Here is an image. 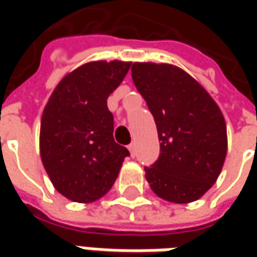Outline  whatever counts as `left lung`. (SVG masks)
Segmentation results:
<instances>
[{
  "instance_id": "left-lung-1",
  "label": "left lung",
  "mask_w": 257,
  "mask_h": 257,
  "mask_svg": "<svg viewBox=\"0 0 257 257\" xmlns=\"http://www.w3.org/2000/svg\"><path fill=\"white\" fill-rule=\"evenodd\" d=\"M132 63L80 65L58 83L45 104L40 128L41 162L54 189L71 202L93 203L110 192L124 159L107 98ZM134 67V65H133Z\"/></svg>"
}]
</instances>
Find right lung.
Segmentation results:
<instances>
[{
	"mask_svg": "<svg viewBox=\"0 0 257 257\" xmlns=\"http://www.w3.org/2000/svg\"><path fill=\"white\" fill-rule=\"evenodd\" d=\"M132 77L153 115L160 144L159 159L144 169L152 190L177 204L199 200L222 172L226 124L197 93L199 83L179 67L139 63Z\"/></svg>",
	"mask_w": 257,
	"mask_h": 257,
	"instance_id": "right-lung-1",
	"label": "right lung"
}]
</instances>
